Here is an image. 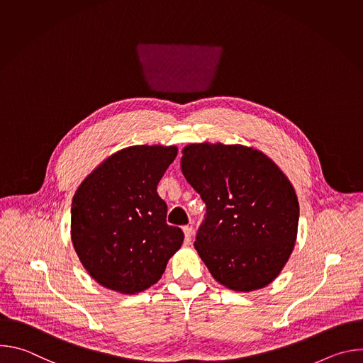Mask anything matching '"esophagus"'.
<instances>
[{"instance_id":"34e87169","label":"esophagus","mask_w":363,"mask_h":363,"mask_svg":"<svg viewBox=\"0 0 363 363\" xmlns=\"http://www.w3.org/2000/svg\"><path fill=\"white\" fill-rule=\"evenodd\" d=\"M184 234H185V242L189 244L192 240V227H184Z\"/></svg>"}]
</instances>
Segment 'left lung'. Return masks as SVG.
Segmentation results:
<instances>
[{
	"instance_id": "8db88e82",
	"label": "left lung",
	"mask_w": 363,
	"mask_h": 363,
	"mask_svg": "<svg viewBox=\"0 0 363 363\" xmlns=\"http://www.w3.org/2000/svg\"><path fill=\"white\" fill-rule=\"evenodd\" d=\"M181 169L206 205L195 250L211 276L234 291L269 286L293 252L298 201L283 171L252 146L188 143Z\"/></svg>"
}]
</instances>
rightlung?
Wrapping results in <instances>:
<instances>
[{
    "mask_svg": "<svg viewBox=\"0 0 363 363\" xmlns=\"http://www.w3.org/2000/svg\"><path fill=\"white\" fill-rule=\"evenodd\" d=\"M175 145H133L100 162L72 202L70 235L84 270L100 286L136 294L158 283L184 233L167 224L157 186Z\"/></svg>",
    "mask_w": 363,
    "mask_h": 363,
    "instance_id": "right-lung-1",
    "label": "right lung"
}]
</instances>
